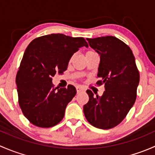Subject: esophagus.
<instances>
[{
  "label": "esophagus",
  "mask_w": 155,
  "mask_h": 155,
  "mask_svg": "<svg viewBox=\"0 0 155 155\" xmlns=\"http://www.w3.org/2000/svg\"><path fill=\"white\" fill-rule=\"evenodd\" d=\"M83 91H85V89H84L81 86L76 87V91H77V93H80V92Z\"/></svg>",
  "instance_id": "1"
}]
</instances>
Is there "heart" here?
<instances>
[{"mask_svg":"<svg viewBox=\"0 0 155 155\" xmlns=\"http://www.w3.org/2000/svg\"><path fill=\"white\" fill-rule=\"evenodd\" d=\"M91 52H94V51H88L87 53H91ZM87 53H86V54H87Z\"/></svg>","mask_w":155,"mask_h":155,"instance_id":"heart-1","label":"heart"}]
</instances>
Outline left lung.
I'll return each mask as SVG.
<instances>
[{
    "mask_svg": "<svg viewBox=\"0 0 155 155\" xmlns=\"http://www.w3.org/2000/svg\"><path fill=\"white\" fill-rule=\"evenodd\" d=\"M89 46L101 56L98 85L104 84L101 97L87 90L89 101L83 111L87 121L100 129H111L119 124L137 98L140 73L130 48L112 36L87 38Z\"/></svg>",
    "mask_w": 155,
    "mask_h": 155,
    "instance_id": "left-lung-1",
    "label": "left lung"
}]
</instances>
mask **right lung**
I'll use <instances>...</instances> for the list:
<instances>
[{"label":"right lung","instance_id":"1","mask_svg":"<svg viewBox=\"0 0 155 155\" xmlns=\"http://www.w3.org/2000/svg\"><path fill=\"white\" fill-rule=\"evenodd\" d=\"M87 47L83 37L51 34L31 42L15 77L18 104L25 116L39 127H51L64 116L76 87H54L52 78L68 69L69 61L79 48Z\"/></svg>","mask_w":155,"mask_h":155}]
</instances>
